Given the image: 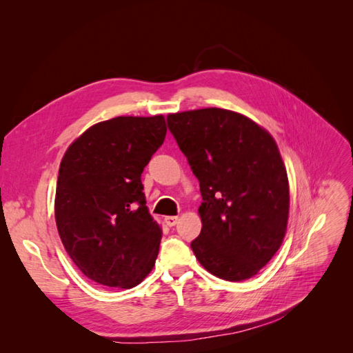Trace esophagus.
<instances>
[{
    "label": "esophagus",
    "instance_id": "esophagus-1",
    "mask_svg": "<svg viewBox=\"0 0 353 353\" xmlns=\"http://www.w3.org/2000/svg\"><path fill=\"white\" fill-rule=\"evenodd\" d=\"M178 221H179L178 216H165V222H166V225H169V227H175Z\"/></svg>",
    "mask_w": 353,
    "mask_h": 353
}]
</instances>
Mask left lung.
Instances as JSON below:
<instances>
[{
    "mask_svg": "<svg viewBox=\"0 0 353 353\" xmlns=\"http://www.w3.org/2000/svg\"><path fill=\"white\" fill-rule=\"evenodd\" d=\"M168 128L200 184L196 258L222 280L250 279L287 228L288 179L274 138L249 117L216 108L169 114Z\"/></svg>",
    "mask_w": 353,
    "mask_h": 353,
    "instance_id": "1",
    "label": "left lung"
}]
</instances>
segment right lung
I'll return each mask as SVG.
<instances>
[{"mask_svg":"<svg viewBox=\"0 0 353 353\" xmlns=\"http://www.w3.org/2000/svg\"><path fill=\"white\" fill-rule=\"evenodd\" d=\"M165 135L162 114L119 116L91 126L61 160L57 230L70 259L95 283L132 288L153 270L162 230L145 206L141 174Z\"/></svg>","mask_w":353,"mask_h":353,"instance_id":"add662e5","label":"right lung"}]
</instances>
